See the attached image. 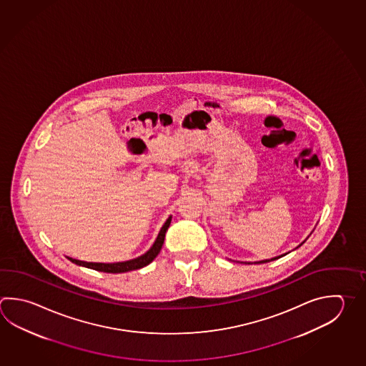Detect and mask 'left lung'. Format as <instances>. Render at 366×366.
<instances>
[{"label": "left lung", "mask_w": 366, "mask_h": 366, "mask_svg": "<svg viewBox=\"0 0 366 366\" xmlns=\"http://www.w3.org/2000/svg\"><path fill=\"white\" fill-rule=\"evenodd\" d=\"M304 242H302V243H300V244H299V246H297V247H300V246H302V244H303ZM287 254H289V252H286V254H283V255H280V256H276V257H272V259H265V260H260V262H254V264H262V262H272V260H277V259H280V257H282V256H285V255H287ZM244 264H252V262H244Z\"/></svg>", "instance_id": "obj_1"}]
</instances>
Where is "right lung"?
I'll return each instance as SVG.
<instances>
[{
    "mask_svg": "<svg viewBox=\"0 0 366 366\" xmlns=\"http://www.w3.org/2000/svg\"><path fill=\"white\" fill-rule=\"evenodd\" d=\"M171 221H172V216H169L167 219L164 225L160 229L158 237L155 242L152 243V247L149 249V251H146L144 255L138 256L136 259H132V260H127V262H83V260H77V259H72L69 257V262L80 265V267H85V268H89V269L98 270V272H104V273H125V272H131V270L141 269L146 265H149L150 262L158 256L162 246L164 243V238H166V233L169 225H171Z\"/></svg>",
    "mask_w": 366,
    "mask_h": 366,
    "instance_id": "1",
    "label": "right lung"
}]
</instances>
